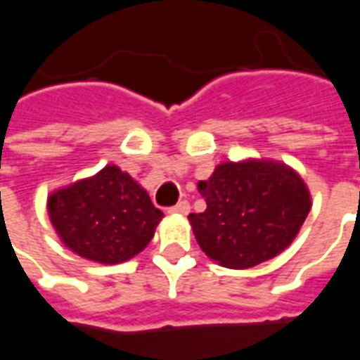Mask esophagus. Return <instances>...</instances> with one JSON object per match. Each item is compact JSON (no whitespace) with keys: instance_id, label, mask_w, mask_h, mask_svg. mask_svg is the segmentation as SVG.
Instances as JSON below:
<instances>
[{"instance_id":"1","label":"esophagus","mask_w":360,"mask_h":360,"mask_svg":"<svg viewBox=\"0 0 360 360\" xmlns=\"http://www.w3.org/2000/svg\"><path fill=\"white\" fill-rule=\"evenodd\" d=\"M167 212H169V214H183V216H185V214L191 212V206H188L187 200H181V202H177L175 206H169Z\"/></svg>"}]
</instances>
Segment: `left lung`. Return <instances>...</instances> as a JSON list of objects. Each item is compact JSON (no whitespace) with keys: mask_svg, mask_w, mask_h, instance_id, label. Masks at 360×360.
Here are the masks:
<instances>
[{"mask_svg":"<svg viewBox=\"0 0 360 360\" xmlns=\"http://www.w3.org/2000/svg\"><path fill=\"white\" fill-rule=\"evenodd\" d=\"M206 210L188 214L200 249L243 270L270 260L299 233L310 210L302 179L283 164H221L198 183Z\"/></svg>","mask_w":360,"mask_h":360,"instance_id":"left-lung-1","label":"left lung"}]
</instances>
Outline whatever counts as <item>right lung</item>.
I'll return each mask as SVG.
<instances>
[{"instance_id": "right-lung-1", "label": "right lung", "mask_w": 360, "mask_h": 360, "mask_svg": "<svg viewBox=\"0 0 360 360\" xmlns=\"http://www.w3.org/2000/svg\"><path fill=\"white\" fill-rule=\"evenodd\" d=\"M48 212L69 249L102 264H119L139 255L164 218L148 193L117 165L53 193Z\"/></svg>"}]
</instances>
